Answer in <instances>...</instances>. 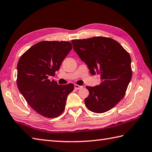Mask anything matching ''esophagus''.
<instances>
[{
  "instance_id": "1",
  "label": "esophagus",
  "mask_w": 152,
  "mask_h": 152,
  "mask_svg": "<svg viewBox=\"0 0 152 152\" xmlns=\"http://www.w3.org/2000/svg\"><path fill=\"white\" fill-rule=\"evenodd\" d=\"M74 86H75V88L76 90H79V89L83 87L82 86H79V85H74Z\"/></svg>"
}]
</instances>
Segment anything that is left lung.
Returning a JSON list of instances; mask_svg holds the SVG:
<instances>
[{
    "mask_svg": "<svg viewBox=\"0 0 152 152\" xmlns=\"http://www.w3.org/2000/svg\"><path fill=\"white\" fill-rule=\"evenodd\" d=\"M74 50L87 65L92 75H100L101 83L86 86V107L102 113L113 108L125 96L131 80V59L118 42L104 37L72 41Z\"/></svg>",
    "mask_w": 152,
    "mask_h": 152,
    "instance_id": "8db88e82",
    "label": "left lung"
}]
</instances>
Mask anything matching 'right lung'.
I'll return each mask as SVG.
<instances>
[{
	"mask_svg": "<svg viewBox=\"0 0 152 152\" xmlns=\"http://www.w3.org/2000/svg\"><path fill=\"white\" fill-rule=\"evenodd\" d=\"M72 48L68 41H41L29 48L18 61V88L40 115L54 118L65 110L67 97L74 85H58L48 77L54 75Z\"/></svg>",
	"mask_w": 152,
	"mask_h": 152,
	"instance_id": "1",
	"label": "right lung"
}]
</instances>
